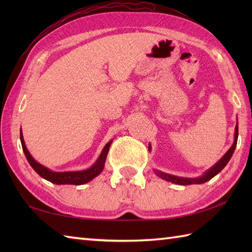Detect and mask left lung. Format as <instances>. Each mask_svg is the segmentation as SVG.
<instances>
[{"label": "left lung", "instance_id": "left-lung-1", "mask_svg": "<svg viewBox=\"0 0 252 252\" xmlns=\"http://www.w3.org/2000/svg\"><path fill=\"white\" fill-rule=\"evenodd\" d=\"M237 138H238V122H237L236 126H235L234 143H233V145L231 146V148L228 149L226 154L224 155V156L220 160H219V161L215 165H213L212 168H210L208 171H206V172L203 173L201 176H199V178H196V179L180 178V176L163 173V172H161V171H158V170H155V172H156V174L159 176V178H161L162 180H165L168 182H171V183L179 184V185H190V184H202V183H205V182H208L209 180H211L213 176H216L219 172H221V171L224 169V167H225V165L228 163L229 159H231L232 156H233L235 148H236Z\"/></svg>", "mask_w": 252, "mask_h": 252}]
</instances>
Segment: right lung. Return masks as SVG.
<instances>
[{"instance_id":"add662e5","label":"right lung","mask_w":252,"mask_h":252,"mask_svg":"<svg viewBox=\"0 0 252 252\" xmlns=\"http://www.w3.org/2000/svg\"><path fill=\"white\" fill-rule=\"evenodd\" d=\"M20 142L21 146H23V151L25 153V156L28 160V162L35 172L39 174L41 178H43L47 181L52 182V183L57 184V185H63V184H71V185H82L88 183V182L92 181L94 178H96L101 171L104 169L105 161L107 154H108L109 147L111 145L112 141L108 142L103 148V152L100 153L98 159L96 160V162L92 165V167L82 170V171H68V172H55V171H52L47 169L44 165H42L37 161H35L34 158L31 156L28 149L26 147V144L24 141L23 132L20 131Z\"/></svg>"}]
</instances>
